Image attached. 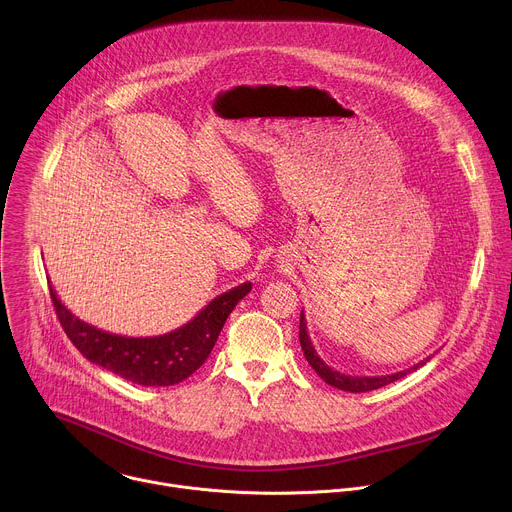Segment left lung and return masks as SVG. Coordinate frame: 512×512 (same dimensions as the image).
<instances>
[{
  "label": "left lung",
  "mask_w": 512,
  "mask_h": 512,
  "mask_svg": "<svg viewBox=\"0 0 512 512\" xmlns=\"http://www.w3.org/2000/svg\"><path fill=\"white\" fill-rule=\"evenodd\" d=\"M300 344H302V350H304V356L306 360L310 362V367L318 373L320 379H324L328 385L340 389V391H348V393H367V391H375V389H381L393 381H399L403 377H407L409 373L417 371L419 367H423L425 362H429L431 356L423 358L421 362L413 364L411 369H405V371H399V373H393V375H381V377H352V375H344L340 371H334L332 367H328V364L318 356L314 344H312V338L308 334V324H306V316H304V310L300 314Z\"/></svg>",
  "instance_id": "left-lung-1"
}]
</instances>
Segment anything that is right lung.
Here are the masks:
<instances>
[{
	"label": "right lung",
	"instance_id": "add662e5",
	"mask_svg": "<svg viewBox=\"0 0 512 512\" xmlns=\"http://www.w3.org/2000/svg\"><path fill=\"white\" fill-rule=\"evenodd\" d=\"M251 291L245 281L216 296L188 324L160 336H121L91 326L72 314L50 285L58 320L79 352L93 364L143 387H170L188 379L208 358L229 314Z\"/></svg>",
	"mask_w": 512,
	"mask_h": 512
}]
</instances>
